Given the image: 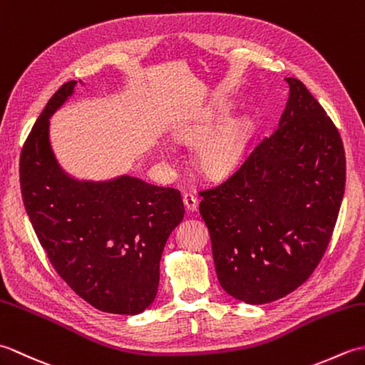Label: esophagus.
I'll return each mask as SVG.
<instances>
[{"mask_svg": "<svg viewBox=\"0 0 365 365\" xmlns=\"http://www.w3.org/2000/svg\"><path fill=\"white\" fill-rule=\"evenodd\" d=\"M183 204L188 212H195L197 208V197L192 192H183Z\"/></svg>", "mask_w": 365, "mask_h": 365, "instance_id": "esophagus-1", "label": "esophagus"}]
</instances>
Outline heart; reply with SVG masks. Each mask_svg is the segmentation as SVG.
Returning a JSON list of instances; mask_svg holds the SVG:
<instances>
[{"mask_svg":"<svg viewBox=\"0 0 365 365\" xmlns=\"http://www.w3.org/2000/svg\"><path fill=\"white\" fill-rule=\"evenodd\" d=\"M245 147V133L242 127H229L221 135L212 138L200 147L199 158L204 170L212 175H220L238 161Z\"/></svg>","mask_w":365,"mask_h":365,"instance_id":"1","label":"heart"}]
</instances>
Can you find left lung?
<instances>
[{
    "instance_id": "left-lung-1",
    "label": "left lung",
    "mask_w": 365,
    "mask_h": 365,
    "mask_svg": "<svg viewBox=\"0 0 365 365\" xmlns=\"http://www.w3.org/2000/svg\"><path fill=\"white\" fill-rule=\"evenodd\" d=\"M269 138L221 185L199 191L215 269L230 297L267 304L319 265L345 191V150L323 106L297 78Z\"/></svg>"
}]
</instances>
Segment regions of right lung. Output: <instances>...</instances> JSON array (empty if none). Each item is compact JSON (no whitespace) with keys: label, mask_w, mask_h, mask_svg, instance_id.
<instances>
[{"label":"right lung","mask_w":365,"mask_h":365,"mask_svg":"<svg viewBox=\"0 0 365 365\" xmlns=\"http://www.w3.org/2000/svg\"><path fill=\"white\" fill-rule=\"evenodd\" d=\"M75 84L54 92L23 144V204L53 268L78 297L102 312L135 315L157 297L160 259L183 220V200L175 188L130 175L80 182L64 174L48 119Z\"/></svg>","instance_id":"right-lung-1"}]
</instances>
